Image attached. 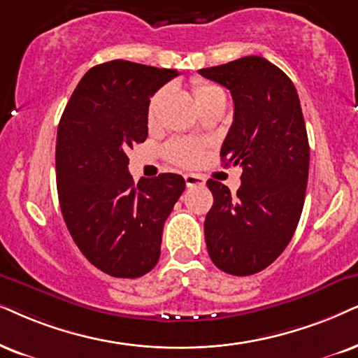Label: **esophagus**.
Instances as JSON below:
<instances>
[{
    "mask_svg": "<svg viewBox=\"0 0 358 358\" xmlns=\"http://www.w3.org/2000/svg\"><path fill=\"white\" fill-rule=\"evenodd\" d=\"M185 182H187L188 188H193V187H203V185L206 183V180L203 178L201 175L187 173V175H185Z\"/></svg>",
    "mask_w": 358,
    "mask_h": 358,
    "instance_id": "obj_1",
    "label": "esophagus"
}]
</instances>
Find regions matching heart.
Wrapping results in <instances>:
<instances>
[{"instance_id": "b5f03b06", "label": "heart", "mask_w": 358, "mask_h": 358, "mask_svg": "<svg viewBox=\"0 0 358 358\" xmlns=\"http://www.w3.org/2000/svg\"><path fill=\"white\" fill-rule=\"evenodd\" d=\"M193 97L196 106H201V103L215 101V99H226L224 90L220 87V85L208 83V80H193ZM162 92L157 94L153 97V101L150 103V115L155 110L158 101H160ZM165 155L169 157L170 162L180 165V166H193L196 165L198 162L201 160L203 155V143L196 142V140H171L169 145L165 147Z\"/></svg>"}]
</instances>
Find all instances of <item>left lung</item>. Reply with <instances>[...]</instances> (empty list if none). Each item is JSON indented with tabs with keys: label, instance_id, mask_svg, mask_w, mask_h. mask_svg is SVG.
I'll use <instances>...</instances> for the list:
<instances>
[{
	"label": "left lung",
	"instance_id": "obj_1",
	"mask_svg": "<svg viewBox=\"0 0 358 358\" xmlns=\"http://www.w3.org/2000/svg\"><path fill=\"white\" fill-rule=\"evenodd\" d=\"M229 89L234 117L221 147L224 165H241L231 196L216 180L206 185L213 206L205 220L208 255L233 275L266 269L291 241L309 178V140L292 80L259 56L198 71Z\"/></svg>",
	"mask_w": 358,
	"mask_h": 358
}]
</instances>
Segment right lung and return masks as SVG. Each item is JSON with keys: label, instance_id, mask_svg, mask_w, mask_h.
Segmentation results:
<instances>
[{"label": "right lung", "instance_id": "1", "mask_svg": "<svg viewBox=\"0 0 358 358\" xmlns=\"http://www.w3.org/2000/svg\"><path fill=\"white\" fill-rule=\"evenodd\" d=\"M175 69L115 61L85 72L57 129L59 205L80 252L102 273L140 278L160 257L165 220L185 189L183 176L129 173L127 150L145 142L148 103Z\"/></svg>", "mask_w": 358, "mask_h": 358}]
</instances>
